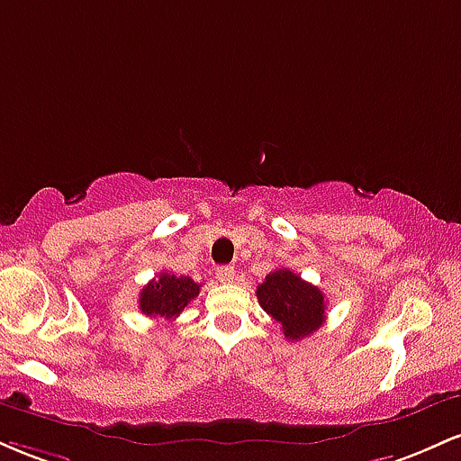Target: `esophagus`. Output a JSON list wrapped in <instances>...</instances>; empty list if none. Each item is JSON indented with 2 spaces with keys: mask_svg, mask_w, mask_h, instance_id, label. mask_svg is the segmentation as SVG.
<instances>
[{
  "mask_svg": "<svg viewBox=\"0 0 461 461\" xmlns=\"http://www.w3.org/2000/svg\"><path fill=\"white\" fill-rule=\"evenodd\" d=\"M234 275H236L234 267H219V268H216V279H219V282H223V284H230L231 279H234Z\"/></svg>",
  "mask_w": 461,
  "mask_h": 461,
  "instance_id": "34e87169",
  "label": "esophagus"
}]
</instances>
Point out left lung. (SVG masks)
I'll list each match as a JSON object with an SVG mask.
<instances>
[{"mask_svg":"<svg viewBox=\"0 0 461 461\" xmlns=\"http://www.w3.org/2000/svg\"><path fill=\"white\" fill-rule=\"evenodd\" d=\"M262 310L282 325L288 340H301L325 322V294L288 268L268 273L258 285Z\"/></svg>","mask_w":461,"mask_h":461,"instance_id":"obj_1","label":"left lung"}]
</instances>
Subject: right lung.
Listing matches in <instances>:
<instances>
[{
    "instance_id": "add662e5",
    "label": "right lung",
    "mask_w": 461,
    "mask_h": 461,
    "mask_svg": "<svg viewBox=\"0 0 461 461\" xmlns=\"http://www.w3.org/2000/svg\"><path fill=\"white\" fill-rule=\"evenodd\" d=\"M201 285L190 277L160 273L140 290V312L149 319L176 321L184 308L199 294Z\"/></svg>"
}]
</instances>
